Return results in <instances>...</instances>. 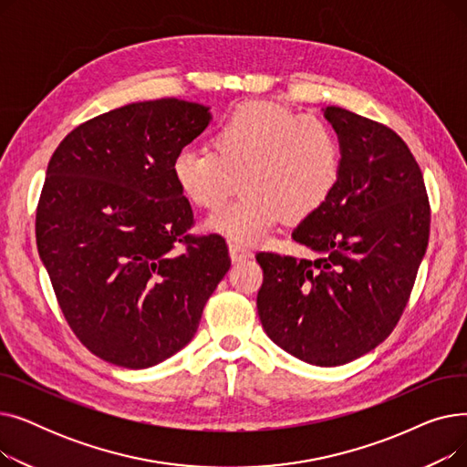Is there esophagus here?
<instances>
[{"instance_id": "34e87169", "label": "esophagus", "mask_w": 467, "mask_h": 467, "mask_svg": "<svg viewBox=\"0 0 467 467\" xmlns=\"http://www.w3.org/2000/svg\"><path fill=\"white\" fill-rule=\"evenodd\" d=\"M229 254H231V259H233L234 263H240V261H246V259H252V257H254V254H252L250 248L242 246V244H234V242L229 244Z\"/></svg>"}]
</instances>
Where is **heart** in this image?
I'll return each mask as SVG.
<instances>
[{"mask_svg":"<svg viewBox=\"0 0 467 467\" xmlns=\"http://www.w3.org/2000/svg\"><path fill=\"white\" fill-rule=\"evenodd\" d=\"M342 174V145L326 119L273 102H242L217 120L212 151L183 147L171 176L192 204L215 210L210 231L234 244L261 240L282 219L297 223L320 210Z\"/></svg>","mask_w":467,"mask_h":467,"instance_id":"heart-1","label":"heart"}]
</instances>
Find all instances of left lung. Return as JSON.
Listing matches in <instances>:
<instances>
[{
    "mask_svg": "<svg viewBox=\"0 0 467 467\" xmlns=\"http://www.w3.org/2000/svg\"><path fill=\"white\" fill-rule=\"evenodd\" d=\"M324 117L342 145V174L291 234L317 259L257 254V312L282 350L335 367L377 348L400 322L428 248L430 202L394 130L337 106Z\"/></svg>",
    "mask_w": 467,
    "mask_h": 467,
    "instance_id": "left-lung-1",
    "label": "left lung"
}]
</instances>
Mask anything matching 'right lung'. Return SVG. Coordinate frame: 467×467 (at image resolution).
Wrapping results in <instances>:
<instances>
[{
  "label": "right lung",
  "mask_w": 467,
  "mask_h": 467,
  "mask_svg": "<svg viewBox=\"0 0 467 467\" xmlns=\"http://www.w3.org/2000/svg\"><path fill=\"white\" fill-rule=\"evenodd\" d=\"M210 120L178 98L134 102L73 129L48 161L37 252L69 327L104 361L147 369L180 352L229 271L223 238L187 233L171 176Z\"/></svg>",
  "instance_id": "1"
}]
</instances>
